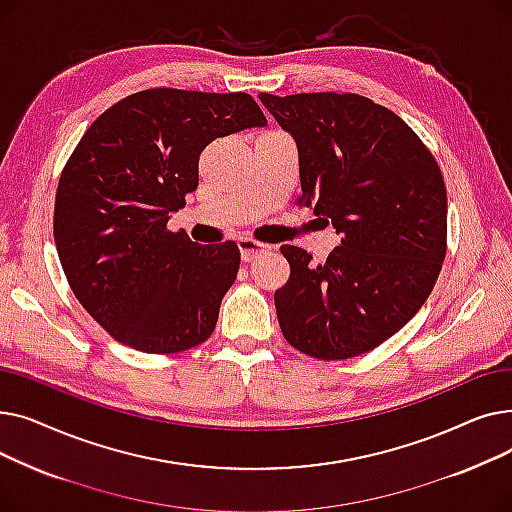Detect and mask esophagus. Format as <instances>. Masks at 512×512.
<instances>
[{"label": "esophagus", "instance_id": "obj_1", "mask_svg": "<svg viewBox=\"0 0 512 512\" xmlns=\"http://www.w3.org/2000/svg\"><path fill=\"white\" fill-rule=\"evenodd\" d=\"M238 249H240L242 261H253L257 255L270 251V245H265V242H259V240H253V238H240Z\"/></svg>", "mask_w": 512, "mask_h": 512}]
</instances>
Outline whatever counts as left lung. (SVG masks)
I'll return each instance as SVG.
<instances>
[{"label":"left lung","instance_id":"8db88e82","mask_svg":"<svg viewBox=\"0 0 512 512\" xmlns=\"http://www.w3.org/2000/svg\"><path fill=\"white\" fill-rule=\"evenodd\" d=\"M259 99L299 147L303 195L332 220L324 263L292 245L274 303L297 351L338 361L373 351L421 309L446 257V186L436 157L388 107L357 93Z\"/></svg>","mask_w":512,"mask_h":512}]
</instances>
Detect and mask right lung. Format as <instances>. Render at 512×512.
I'll return each mask as SVG.
<instances>
[{"mask_svg": "<svg viewBox=\"0 0 512 512\" xmlns=\"http://www.w3.org/2000/svg\"><path fill=\"white\" fill-rule=\"evenodd\" d=\"M249 93L155 87L105 110L62 170L53 238L78 303L118 342L170 355L205 342L234 284V240L203 247L168 230L218 137L263 126Z\"/></svg>", "mask_w": 512, "mask_h": 512, "instance_id": "add662e5", "label": "right lung"}]
</instances>
